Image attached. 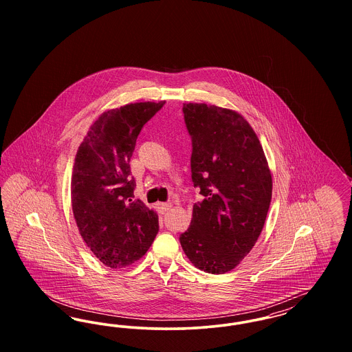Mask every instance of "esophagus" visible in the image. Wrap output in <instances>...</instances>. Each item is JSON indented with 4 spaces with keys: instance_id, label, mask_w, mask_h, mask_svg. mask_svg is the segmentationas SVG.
<instances>
[{
    "instance_id": "34e87169",
    "label": "esophagus",
    "mask_w": 352,
    "mask_h": 352,
    "mask_svg": "<svg viewBox=\"0 0 352 352\" xmlns=\"http://www.w3.org/2000/svg\"><path fill=\"white\" fill-rule=\"evenodd\" d=\"M170 208H171V203H160V204H158V210H160L162 214L168 212Z\"/></svg>"
}]
</instances>
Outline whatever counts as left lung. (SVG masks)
Here are the masks:
<instances>
[{"mask_svg":"<svg viewBox=\"0 0 352 352\" xmlns=\"http://www.w3.org/2000/svg\"><path fill=\"white\" fill-rule=\"evenodd\" d=\"M191 137V178L203 201L179 236L188 260L223 274L240 264L263 231L272 175L248 121L231 109L188 102L182 108Z\"/></svg>","mask_w":352,"mask_h":352,"instance_id":"8db88e82","label":"left lung"}]
</instances>
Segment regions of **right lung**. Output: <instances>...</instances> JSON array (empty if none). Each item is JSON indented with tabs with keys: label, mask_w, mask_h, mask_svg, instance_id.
<instances>
[{
	"label": "right lung",
	"mask_w": 352,
	"mask_h": 352,
	"mask_svg": "<svg viewBox=\"0 0 352 352\" xmlns=\"http://www.w3.org/2000/svg\"><path fill=\"white\" fill-rule=\"evenodd\" d=\"M133 102L107 111L80 144L71 179L74 218L87 247L109 268L140 260L158 234V215L133 199L129 161L144 125L162 107Z\"/></svg>",
	"instance_id": "right-lung-1"
}]
</instances>
